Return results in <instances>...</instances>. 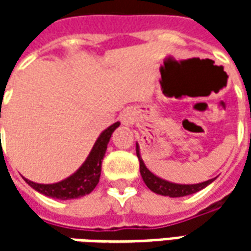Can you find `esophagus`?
Listing matches in <instances>:
<instances>
[{
  "label": "esophagus",
  "mask_w": 251,
  "mask_h": 251,
  "mask_svg": "<svg viewBox=\"0 0 251 251\" xmlns=\"http://www.w3.org/2000/svg\"><path fill=\"white\" fill-rule=\"evenodd\" d=\"M122 122L126 124V125L130 124V117H129V114H124V117H122Z\"/></svg>",
  "instance_id": "esophagus-1"
}]
</instances>
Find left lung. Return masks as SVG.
Wrapping results in <instances>:
<instances>
[{
    "instance_id": "8db88e82",
    "label": "left lung",
    "mask_w": 251,
    "mask_h": 251,
    "mask_svg": "<svg viewBox=\"0 0 251 251\" xmlns=\"http://www.w3.org/2000/svg\"><path fill=\"white\" fill-rule=\"evenodd\" d=\"M136 153L137 157L140 160V174L142 176V180L147 184L148 188L153 191L154 194L163 195V196H169V198H181V196L192 195L195 192L200 191V189L205 188L207 185L211 184L215 180L210 179L207 180V181H203V183H198V184H177V183H171L168 180H164L161 177L156 176V175L152 174L147 168V165H145V163H144V160L141 157L138 144H136Z\"/></svg>"
}]
</instances>
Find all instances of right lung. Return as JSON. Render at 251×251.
<instances>
[{"label":"right lung","mask_w":251,"mask_h":251,"mask_svg":"<svg viewBox=\"0 0 251 251\" xmlns=\"http://www.w3.org/2000/svg\"><path fill=\"white\" fill-rule=\"evenodd\" d=\"M120 125V122H115L99 134L91 152L84 160V163L80 165V168L77 169L76 172H74L67 179L62 180L59 183H53V184H39V183L30 181L25 177L24 180L35 191L46 195V196H50V198H53V199L70 200L86 196L99 183L100 167H102V160H103L104 153L107 149V144H109L113 131Z\"/></svg>","instance_id":"right-lung-1"}]
</instances>
